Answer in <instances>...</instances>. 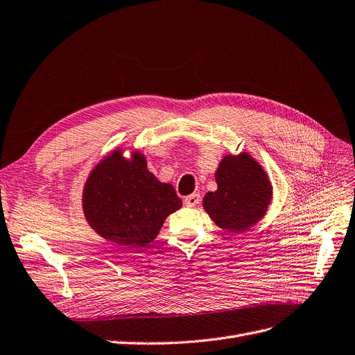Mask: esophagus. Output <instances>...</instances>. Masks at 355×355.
<instances>
[{
  "instance_id": "obj_1",
  "label": "esophagus",
  "mask_w": 355,
  "mask_h": 355,
  "mask_svg": "<svg viewBox=\"0 0 355 355\" xmlns=\"http://www.w3.org/2000/svg\"><path fill=\"white\" fill-rule=\"evenodd\" d=\"M200 200H201L200 194H191V196L184 198V202H185V206H188V207H196L197 204L200 202Z\"/></svg>"
}]
</instances>
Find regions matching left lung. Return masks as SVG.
<instances>
[{"label":"left lung","mask_w":355,"mask_h":355,"mask_svg":"<svg viewBox=\"0 0 355 355\" xmlns=\"http://www.w3.org/2000/svg\"><path fill=\"white\" fill-rule=\"evenodd\" d=\"M216 184L218 189L207 192L202 206L218 227L243 232L262 219L272 188L262 167L250 155L225 157L216 171Z\"/></svg>","instance_id":"left-lung-1"}]
</instances>
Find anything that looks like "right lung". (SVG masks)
<instances>
[{"instance_id": "add662e5", "label": "right lung", "mask_w": 355, "mask_h": 355, "mask_svg": "<svg viewBox=\"0 0 355 355\" xmlns=\"http://www.w3.org/2000/svg\"><path fill=\"white\" fill-rule=\"evenodd\" d=\"M180 206L175 188L158 182L137 153L132 161L114 153L84 187L83 207L90 227L118 244L146 247Z\"/></svg>"}]
</instances>
